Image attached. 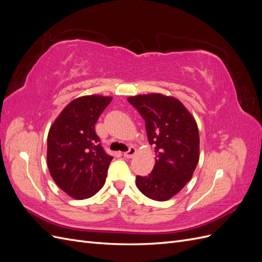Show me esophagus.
Returning a JSON list of instances; mask_svg holds the SVG:
<instances>
[{
	"instance_id": "1",
	"label": "esophagus",
	"mask_w": 262,
	"mask_h": 262,
	"mask_svg": "<svg viewBox=\"0 0 262 262\" xmlns=\"http://www.w3.org/2000/svg\"><path fill=\"white\" fill-rule=\"evenodd\" d=\"M136 153H137V149L131 146V147L129 148L128 152L123 153V156H124V157H126V158H132L134 155H136Z\"/></svg>"
}]
</instances>
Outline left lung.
I'll return each mask as SVG.
<instances>
[{"instance_id":"8db88e82","label":"left lung","mask_w":262,"mask_h":262,"mask_svg":"<svg viewBox=\"0 0 262 262\" xmlns=\"http://www.w3.org/2000/svg\"><path fill=\"white\" fill-rule=\"evenodd\" d=\"M128 101L145 120L155 165L148 176H137L140 191L155 201L169 200L192 178L199 162V130L192 115L175 97L162 94L131 96Z\"/></svg>"}]
</instances>
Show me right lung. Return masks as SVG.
Segmentation results:
<instances>
[{
    "label": "right lung",
    "instance_id": "right-lung-1",
    "mask_svg": "<svg viewBox=\"0 0 262 262\" xmlns=\"http://www.w3.org/2000/svg\"><path fill=\"white\" fill-rule=\"evenodd\" d=\"M112 97L91 95L72 100L48 133L47 164L50 175L67 194L87 199L105 185L113 156L100 145L95 123Z\"/></svg>",
    "mask_w": 262,
    "mask_h": 262
}]
</instances>
